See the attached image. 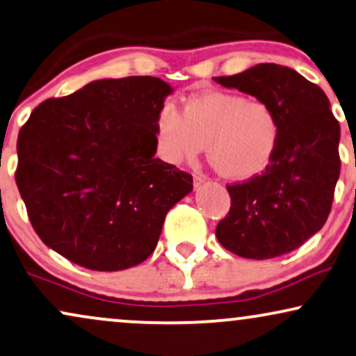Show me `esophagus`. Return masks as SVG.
<instances>
[{
  "instance_id": "obj_1",
  "label": "esophagus",
  "mask_w": 356,
  "mask_h": 356,
  "mask_svg": "<svg viewBox=\"0 0 356 356\" xmlns=\"http://www.w3.org/2000/svg\"><path fill=\"white\" fill-rule=\"evenodd\" d=\"M202 182H204V177H202V175H193V186L199 187Z\"/></svg>"
}]
</instances>
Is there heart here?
I'll list each match as a JSON object with an SVG mask.
<instances>
[{"label": "heart", "instance_id": "1", "mask_svg": "<svg viewBox=\"0 0 356 356\" xmlns=\"http://www.w3.org/2000/svg\"><path fill=\"white\" fill-rule=\"evenodd\" d=\"M163 154L169 163L207 157L227 179H246L266 168L276 149L279 120L271 105L238 93L209 92L188 98L182 111L165 106L157 116Z\"/></svg>", "mask_w": 356, "mask_h": 356}]
</instances>
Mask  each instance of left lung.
Instances as JSON below:
<instances>
[{"mask_svg":"<svg viewBox=\"0 0 356 356\" xmlns=\"http://www.w3.org/2000/svg\"><path fill=\"white\" fill-rule=\"evenodd\" d=\"M215 82L266 102L279 138L266 169L228 184L230 211L217 225L223 248L271 259L302 246L325 225L340 175V124L318 85L294 69L258 64Z\"/></svg>","mask_w":356,"mask_h":356,"instance_id":"8db88e82","label":"left lung"}]
</instances>
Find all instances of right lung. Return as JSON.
<instances>
[{
	"label": "right lung",
	"mask_w": 356,
	"mask_h": 356,
	"mask_svg": "<svg viewBox=\"0 0 356 356\" xmlns=\"http://www.w3.org/2000/svg\"><path fill=\"white\" fill-rule=\"evenodd\" d=\"M172 92L156 77L95 80L35 106L17 136L16 184L49 248L93 271L152 251L192 175L154 157L157 116Z\"/></svg>",
	"instance_id": "add662e5"
}]
</instances>
